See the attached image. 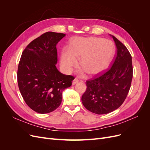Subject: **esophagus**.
<instances>
[{
    "label": "esophagus",
    "mask_w": 150,
    "mask_h": 150,
    "mask_svg": "<svg viewBox=\"0 0 150 150\" xmlns=\"http://www.w3.org/2000/svg\"><path fill=\"white\" fill-rule=\"evenodd\" d=\"M78 82H79V80L77 78H75L73 81H72V85H74V84L78 83Z\"/></svg>",
    "instance_id": "1"
}]
</instances>
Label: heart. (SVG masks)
Wrapping results in <instances>:
<instances>
[{
    "instance_id": "heart-1",
    "label": "heart",
    "mask_w": 150,
    "mask_h": 150,
    "mask_svg": "<svg viewBox=\"0 0 150 150\" xmlns=\"http://www.w3.org/2000/svg\"><path fill=\"white\" fill-rule=\"evenodd\" d=\"M115 47L110 40L100 38H76L72 40L69 49H62L61 65L70 71L78 64L82 67L81 72L86 71L89 75L96 74L104 71L111 62Z\"/></svg>"
}]
</instances>
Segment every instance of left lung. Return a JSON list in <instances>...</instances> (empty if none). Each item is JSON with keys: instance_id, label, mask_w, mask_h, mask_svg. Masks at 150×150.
Here are the masks:
<instances>
[{"instance_id": "obj_1", "label": "left lung", "mask_w": 150, "mask_h": 150, "mask_svg": "<svg viewBox=\"0 0 150 150\" xmlns=\"http://www.w3.org/2000/svg\"><path fill=\"white\" fill-rule=\"evenodd\" d=\"M117 48L114 62L106 72L86 81L87 88L81 101L89 111L97 115L111 112L123 103L133 78L132 58L128 49L111 35Z\"/></svg>"}]
</instances>
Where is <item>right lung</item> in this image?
<instances>
[{
    "instance_id": "1",
    "label": "right lung",
    "mask_w": 150,
    "mask_h": 150,
    "mask_svg": "<svg viewBox=\"0 0 150 150\" xmlns=\"http://www.w3.org/2000/svg\"><path fill=\"white\" fill-rule=\"evenodd\" d=\"M66 34L47 32L33 40L22 52L18 66L17 83L28 106L40 114L60 106L62 91L74 77L62 74L57 62V44Z\"/></svg>"
}]
</instances>
